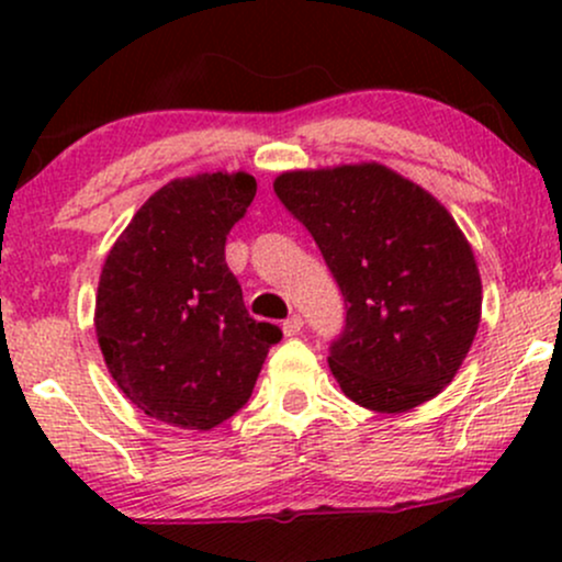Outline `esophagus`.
<instances>
[{
    "mask_svg": "<svg viewBox=\"0 0 562 562\" xmlns=\"http://www.w3.org/2000/svg\"><path fill=\"white\" fill-rule=\"evenodd\" d=\"M303 330V317L301 314H290V317L282 322V333L288 335V338H293V335H299Z\"/></svg>",
    "mask_w": 562,
    "mask_h": 562,
    "instance_id": "1",
    "label": "esophagus"
}]
</instances>
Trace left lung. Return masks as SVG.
<instances>
[{
    "mask_svg": "<svg viewBox=\"0 0 562 562\" xmlns=\"http://www.w3.org/2000/svg\"><path fill=\"white\" fill-rule=\"evenodd\" d=\"M280 203L322 250L346 303L330 370L351 402L406 412L451 383L481 322V277L449 211L378 164L290 171Z\"/></svg>",
    "mask_w": 562,
    "mask_h": 562,
    "instance_id": "8db88e82",
    "label": "left lung"
}]
</instances>
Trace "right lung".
<instances>
[{
    "mask_svg": "<svg viewBox=\"0 0 562 562\" xmlns=\"http://www.w3.org/2000/svg\"><path fill=\"white\" fill-rule=\"evenodd\" d=\"M256 198L250 173L173 179L108 254L94 330L108 370L147 417L209 430L248 404L282 330L256 322L224 261L229 229Z\"/></svg>",
    "mask_w": 562,
    "mask_h": 562,
    "instance_id": "add662e5",
    "label": "right lung"
}]
</instances>
